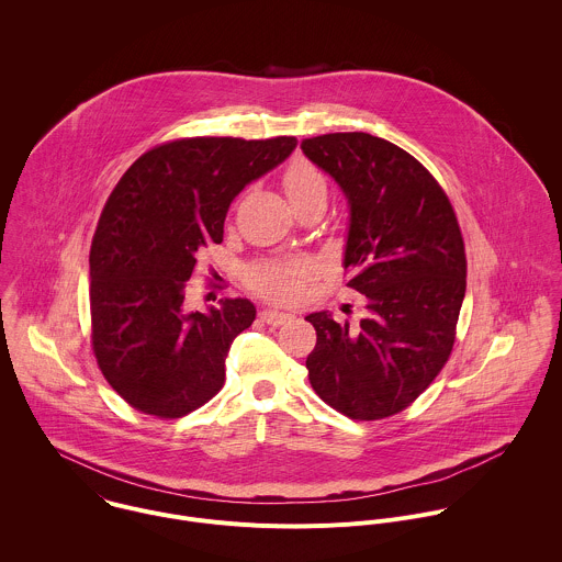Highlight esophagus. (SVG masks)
Instances as JSON below:
<instances>
[{"label":"esophagus","instance_id":"esophagus-1","mask_svg":"<svg viewBox=\"0 0 562 562\" xmlns=\"http://www.w3.org/2000/svg\"><path fill=\"white\" fill-rule=\"evenodd\" d=\"M259 318L268 324H285L288 321H292V314H285V312H277V310H261Z\"/></svg>","mask_w":562,"mask_h":562}]
</instances>
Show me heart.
<instances>
[{
    "label": "heart",
    "instance_id": "obj_1",
    "mask_svg": "<svg viewBox=\"0 0 562 562\" xmlns=\"http://www.w3.org/2000/svg\"><path fill=\"white\" fill-rule=\"evenodd\" d=\"M283 186L292 205H299L314 196H326V179L310 161H292L285 168ZM310 274H312L310 261H261L250 268L248 285L257 294L270 301L288 303L299 296L303 281Z\"/></svg>",
    "mask_w": 562,
    "mask_h": 562
}]
</instances>
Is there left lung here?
<instances>
[{"label":"left lung","instance_id":"1","mask_svg":"<svg viewBox=\"0 0 562 562\" xmlns=\"http://www.w3.org/2000/svg\"><path fill=\"white\" fill-rule=\"evenodd\" d=\"M303 154L341 188L350 225L346 283L368 316L344 324L326 312L307 357L310 383L350 419H383L441 372L465 296V244L437 179L404 149L363 132L307 138Z\"/></svg>","mask_w":562,"mask_h":562}]
</instances>
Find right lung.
Returning <instances> with one entry per match:
<instances>
[{
  "instance_id": "right-lung-1",
  "label": "right lung",
  "mask_w": 562,
  "mask_h": 562,
  "mask_svg": "<svg viewBox=\"0 0 562 562\" xmlns=\"http://www.w3.org/2000/svg\"><path fill=\"white\" fill-rule=\"evenodd\" d=\"M268 140L181 138L134 161L112 190L90 246V321L97 366L136 411L181 417L225 383L232 341L255 321L246 299L186 312L199 250L223 241L246 183L296 149Z\"/></svg>"
}]
</instances>
